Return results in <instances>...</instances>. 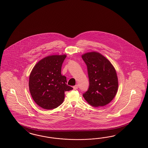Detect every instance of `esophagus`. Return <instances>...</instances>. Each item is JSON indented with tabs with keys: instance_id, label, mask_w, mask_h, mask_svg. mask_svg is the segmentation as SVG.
I'll use <instances>...</instances> for the list:
<instances>
[{
	"instance_id": "obj_1",
	"label": "esophagus",
	"mask_w": 148,
	"mask_h": 148,
	"mask_svg": "<svg viewBox=\"0 0 148 148\" xmlns=\"http://www.w3.org/2000/svg\"><path fill=\"white\" fill-rule=\"evenodd\" d=\"M78 88H79V87H78V85H75V86H74V87H73V89H74V90H76V89H78Z\"/></svg>"
}]
</instances>
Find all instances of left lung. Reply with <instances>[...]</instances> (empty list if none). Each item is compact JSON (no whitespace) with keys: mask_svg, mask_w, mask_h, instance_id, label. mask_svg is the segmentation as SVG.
Here are the masks:
<instances>
[{"mask_svg":"<svg viewBox=\"0 0 148 148\" xmlns=\"http://www.w3.org/2000/svg\"><path fill=\"white\" fill-rule=\"evenodd\" d=\"M89 80V88L83 94L87 102L95 107L104 106L115 97L118 80L115 69L110 61L96 52L83 54Z\"/></svg>","mask_w":148,"mask_h":148,"instance_id":"left-lung-1","label":"left lung"}]
</instances>
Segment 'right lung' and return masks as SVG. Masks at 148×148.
<instances>
[{
  "label": "right lung",
  "instance_id": "1",
  "mask_svg": "<svg viewBox=\"0 0 148 148\" xmlns=\"http://www.w3.org/2000/svg\"><path fill=\"white\" fill-rule=\"evenodd\" d=\"M66 56L52 55L42 59L33 68L29 76V91L40 107L51 110L63 103L65 92L72 90L61 75V66Z\"/></svg>",
  "mask_w": 148,
  "mask_h": 148
}]
</instances>
